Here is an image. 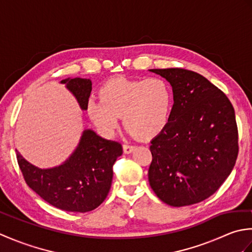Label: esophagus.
<instances>
[{
	"label": "esophagus",
	"instance_id": "esophagus-1",
	"mask_svg": "<svg viewBox=\"0 0 252 252\" xmlns=\"http://www.w3.org/2000/svg\"><path fill=\"white\" fill-rule=\"evenodd\" d=\"M123 153L125 154H131L133 151H134V146H131V145H123Z\"/></svg>",
	"mask_w": 252,
	"mask_h": 252
}]
</instances>
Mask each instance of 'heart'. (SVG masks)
<instances>
[{"label": "heart", "instance_id": "1", "mask_svg": "<svg viewBox=\"0 0 252 252\" xmlns=\"http://www.w3.org/2000/svg\"><path fill=\"white\" fill-rule=\"evenodd\" d=\"M100 99L90 98L88 114L96 127L111 135L119 117L129 133L141 141L152 140L168 126L174 95L170 83L160 77L115 78L100 91Z\"/></svg>", "mask_w": 252, "mask_h": 252}]
</instances>
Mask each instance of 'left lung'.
<instances>
[{"label": "left lung", "mask_w": 252, "mask_h": 252, "mask_svg": "<svg viewBox=\"0 0 252 252\" xmlns=\"http://www.w3.org/2000/svg\"><path fill=\"white\" fill-rule=\"evenodd\" d=\"M172 87L173 110L153 138L149 185L172 207L207 199L231 174L238 131L231 101L201 74L181 68L149 69Z\"/></svg>", "instance_id": "left-lung-1"}]
</instances>
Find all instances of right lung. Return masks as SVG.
Returning <instances> with one entry per match:
<instances>
[{"label":"right lung","mask_w":252,"mask_h":252,"mask_svg":"<svg viewBox=\"0 0 252 252\" xmlns=\"http://www.w3.org/2000/svg\"><path fill=\"white\" fill-rule=\"evenodd\" d=\"M61 83L76 97L80 108L87 110L92 81L67 78ZM16 154L27 185L42 199L65 211L88 212L97 208L108 195L112 165L122 155V146L87 129L73 153L56 167L42 169L26 160L17 149Z\"/></svg>","instance_id":"1"}]
</instances>
